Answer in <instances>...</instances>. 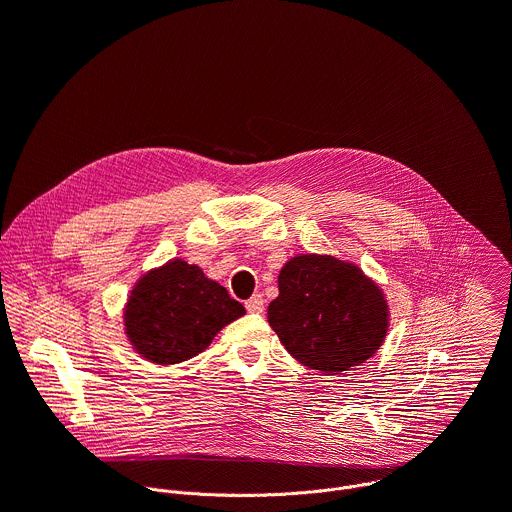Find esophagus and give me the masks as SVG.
<instances>
[{
    "label": "esophagus",
    "mask_w": 512,
    "mask_h": 512,
    "mask_svg": "<svg viewBox=\"0 0 512 512\" xmlns=\"http://www.w3.org/2000/svg\"><path fill=\"white\" fill-rule=\"evenodd\" d=\"M245 308H247V312H251V314H261L263 308H265V300L261 298V294H255V296H251V298L245 302Z\"/></svg>",
    "instance_id": "obj_1"
}]
</instances>
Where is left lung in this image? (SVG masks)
<instances>
[{"label":"left lung","instance_id":"1","mask_svg":"<svg viewBox=\"0 0 512 512\" xmlns=\"http://www.w3.org/2000/svg\"><path fill=\"white\" fill-rule=\"evenodd\" d=\"M269 326L304 367L340 373L371 358L389 328L383 291L354 263L332 255H298L277 277Z\"/></svg>","mask_w":512,"mask_h":512}]
</instances>
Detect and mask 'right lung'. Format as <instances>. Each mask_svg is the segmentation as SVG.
I'll use <instances>...</instances> for the list:
<instances>
[{
    "label": "right lung",
    "instance_id": "1",
    "mask_svg": "<svg viewBox=\"0 0 512 512\" xmlns=\"http://www.w3.org/2000/svg\"><path fill=\"white\" fill-rule=\"evenodd\" d=\"M245 308L182 259L145 273L125 306V334L145 360L176 364L202 352Z\"/></svg>",
    "mask_w": 512,
    "mask_h": 512
}]
</instances>
